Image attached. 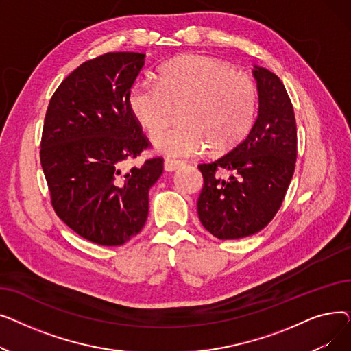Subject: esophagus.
I'll return each mask as SVG.
<instances>
[{
    "mask_svg": "<svg viewBox=\"0 0 351 351\" xmlns=\"http://www.w3.org/2000/svg\"><path fill=\"white\" fill-rule=\"evenodd\" d=\"M180 166H182V162L175 160V159H169V158L165 159V162H163V168H165L166 172H175L180 168Z\"/></svg>",
    "mask_w": 351,
    "mask_h": 351,
    "instance_id": "34e87169",
    "label": "esophagus"
}]
</instances>
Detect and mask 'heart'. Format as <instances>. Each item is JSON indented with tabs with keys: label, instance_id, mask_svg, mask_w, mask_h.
<instances>
[{
	"label": "heart",
	"instance_id": "b5f03b06",
	"mask_svg": "<svg viewBox=\"0 0 351 351\" xmlns=\"http://www.w3.org/2000/svg\"><path fill=\"white\" fill-rule=\"evenodd\" d=\"M139 123L151 138L160 135L185 104L182 122L155 141L168 156L204 155L212 146L225 152L241 142L256 118L257 88L243 72L204 55H185L159 69V82L142 81L129 97Z\"/></svg>",
	"mask_w": 351,
	"mask_h": 351
}]
</instances>
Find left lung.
Here are the masks:
<instances>
[{
	"mask_svg": "<svg viewBox=\"0 0 351 351\" xmlns=\"http://www.w3.org/2000/svg\"><path fill=\"white\" fill-rule=\"evenodd\" d=\"M259 112L247 136L213 162L200 163L197 199L202 225L215 237L241 239L261 232L278 213L298 158L291 101L276 73L254 65ZM229 171V178H222Z\"/></svg>",
	"mask_w": 351,
	"mask_h": 351,
	"instance_id": "1",
	"label": "left lung"
}]
</instances>
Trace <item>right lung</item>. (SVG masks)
I'll return each mask as SVG.
<instances>
[{
	"mask_svg": "<svg viewBox=\"0 0 351 351\" xmlns=\"http://www.w3.org/2000/svg\"><path fill=\"white\" fill-rule=\"evenodd\" d=\"M143 64L139 52L84 62L53 92L45 114L40 158L52 208L101 246H121L142 230L147 193L163 172L162 158L125 169L151 146L129 104Z\"/></svg>",
	"mask_w": 351,
	"mask_h": 351,
	"instance_id": "1",
	"label": "right lung"
}]
</instances>
